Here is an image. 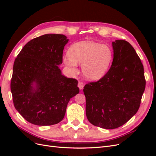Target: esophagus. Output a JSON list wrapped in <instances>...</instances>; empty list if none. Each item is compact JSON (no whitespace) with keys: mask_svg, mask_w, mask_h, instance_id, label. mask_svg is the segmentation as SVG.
Instances as JSON below:
<instances>
[{"mask_svg":"<svg viewBox=\"0 0 156 156\" xmlns=\"http://www.w3.org/2000/svg\"><path fill=\"white\" fill-rule=\"evenodd\" d=\"M78 87L79 88L80 90H82V89L83 88V87H84V84H83V83L81 82V81H79V82L78 83Z\"/></svg>","mask_w":156,"mask_h":156,"instance_id":"1","label":"esophagus"}]
</instances>
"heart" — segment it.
<instances>
[{"instance_id":"heart-1","label":"heart","mask_w":156,"mask_h":156,"mask_svg":"<svg viewBox=\"0 0 156 156\" xmlns=\"http://www.w3.org/2000/svg\"><path fill=\"white\" fill-rule=\"evenodd\" d=\"M64 58V64L72 73L77 72V64H81L84 77L90 81L101 79L109 69L113 59L110 46L92 41H82L73 44Z\"/></svg>"}]
</instances>
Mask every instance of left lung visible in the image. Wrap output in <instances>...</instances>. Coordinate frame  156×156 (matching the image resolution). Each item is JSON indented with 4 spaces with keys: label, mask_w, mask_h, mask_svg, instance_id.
<instances>
[{
    "label": "left lung",
    "mask_w": 156,
    "mask_h": 156,
    "mask_svg": "<svg viewBox=\"0 0 156 156\" xmlns=\"http://www.w3.org/2000/svg\"><path fill=\"white\" fill-rule=\"evenodd\" d=\"M112 44L110 69L83 89L88 121L104 129L119 127L136 114L146 86L143 65L132 45L122 40Z\"/></svg>",
    "instance_id": "1"
}]
</instances>
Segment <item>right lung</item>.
Returning <instances> with one entry per match:
<instances>
[{
	"label": "right lung",
	"mask_w": 156,
	"mask_h": 156,
	"mask_svg": "<svg viewBox=\"0 0 156 156\" xmlns=\"http://www.w3.org/2000/svg\"><path fill=\"white\" fill-rule=\"evenodd\" d=\"M63 34L32 39L23 47L13 64L11 92L16 109L30 123L51 126L64 119L69 100L79 94L78 81L62 74Z\"/></svg>",
	"instance_id": "obj_1"
}]
</instances>
